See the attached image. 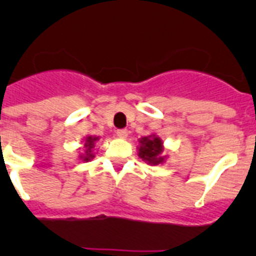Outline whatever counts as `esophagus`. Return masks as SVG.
I'll return each instance as SVG.
<instances>
[{"instance_id": "esophagus-1", "label": "esophagus", "mask_w": 256, "mask_h": 256, "mask_svg": "<svg viewBox=\"0 0 256 256\" xmlns=\"http://www.w3.org/2000/svg\"><path fill=\"white\" fill-rule=\"evenodd\" d=\"M116 136L119 138H126V136H128V130H116Z\"/></svg>"}]
</instances>
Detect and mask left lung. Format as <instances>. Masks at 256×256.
<instances>
[{"label":"left lung","mask_w":256,"mask_h":256,"mask_svg":"<svg viewBox=\"0 0 256 256\" xmlns=\"http://www.w3.org/2000/svg\"><path fill=\"white\" fill-rule=\"evenodd\" d=\"M138 156L144 162L148 164L158 165L164 162V156H162L164 148H162V141L155 134H151L148 137H144L140 140Z\"/></svg>","instance_id":"1"}]
</instances>
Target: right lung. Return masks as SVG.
Here are the masks:
<instances>
[{
  "mask_svg": "<svg viewBox=\"0 0 256 256\" xmlns=\"http://www.w3.org/2000/svg\"><path fill=\"white\" fill-rule=\"evenodd\" d=\"M98 140V137H94V136H87L84 140V154H80V159L83 162H90L91 159H94V155L92 152V150L94 148V142Z\"/></svg>",
  "mask_w": 256,
  "mask_h": 256,
  "instance_id": "obj_1",
  "label": "right lung"
}]
</instances>
